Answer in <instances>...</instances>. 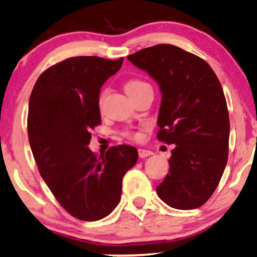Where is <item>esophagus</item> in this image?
<instances>
[{
	"label": "esophagus",
	"instance_id": "34e87169",
	"mask_svg": "<svg viewBox=\"0 0 257 257\" xmlns=\"http://www.w3.org/2000/svg\"><path fill=\"white\" fill-rule=\"evenodd\" d=\"M152 152L149 150H144V149H139V156L140 158H147V157L151 156Z\"/></svg>",
	"mask_w": 257,
	"mask_h": 257
}]
</instances>
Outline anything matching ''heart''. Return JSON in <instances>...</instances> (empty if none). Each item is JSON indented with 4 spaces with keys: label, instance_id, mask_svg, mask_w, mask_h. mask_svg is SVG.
I'll use <instances>...</instances> for the list:
<instances>
[{
    "label": "heart",
    "instance_id": "heart-1",
    "mask_svg": "<svg viewBox=\"0 0 257 257\" xmlns=\"http://www.w3.org/2000/svg\"><path fill=\"white\" fill-rule=\"evenodd\" d=\"M147 87H150V85H149L147 82H144V80L130 79L127 83H125L124 90H125V92H127V94L129 95V97H132V95L139 93V92H141L144 89H147ZM127 136L132 137V139H139L140 137L139 134H132V133H128Z\"/></svg>",
    "mask_w": 257,
    "mask_h": 257
}]
</instances>
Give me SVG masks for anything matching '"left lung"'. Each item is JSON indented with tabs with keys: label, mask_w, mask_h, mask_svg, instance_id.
<instances>
[{
	"label": "left lung",
	"mask_w": 257,
	"mask_h": 257,
	"mask_svg": "<svg viewBox=\"0 0 257 257\" xmlns=\"http://www.w3.org/2000/svg\"><path fill=\"white\" fill-rule=\"evenodd\" d=\"M127 59L159 85L158 139L175 145L157 194L174 209H196L216 190L227 163L229 117L219 79L204 60L173 45Z\"/></svg>",
	"instance_id": "left-lung-1"
}]
</instances>
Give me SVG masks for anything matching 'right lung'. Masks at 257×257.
<instances>
[{
  "label": "right lung",
  "instance_id": "add662e5",
  "mask_svg": "<svg viewBox=\"0 0 257 257\" xmlns=\"http://www.w3.org/2000/svg\"><path fill=\"white\" fill-rule=\"evenodd\" d=\"M123 57H70L45 70L29 101L28 134L41 178L57 202L77 219L105 218L121 200L122 179L139 158L130 145L95 156L91 129L101 123L99 94Z\"/></svg>",
  "mask_w": 257,
  "mask_h": 257
}]
</instances>
